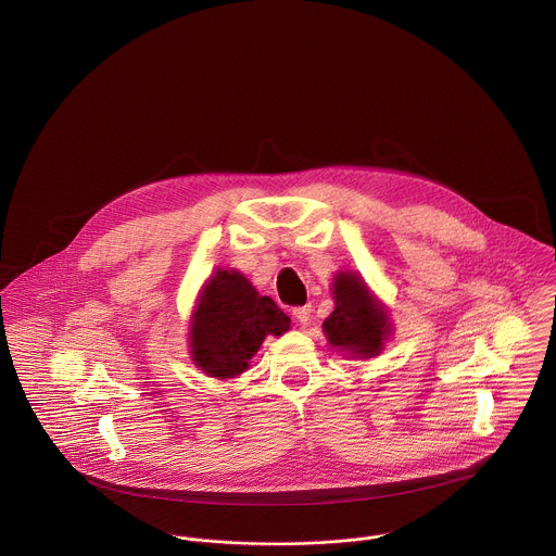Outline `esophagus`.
Instances as JSON below:
<instances>
[{
    "mask_svg": "<svg viewBox=\"0 0 556 556\" xmlns=\"http://www.w3.org/2000/svg\"><path fill=\"white\" fill-rule=\"evenodd\" d=\"M311 311H313L311 305L294 308V317H296V321H301V324H308V319H311Z\"/></svg>",
    "mask_w": 556,
    "mask_h": 556,
    "instance_id": "1",
    "label": "esophagus"
}]
</instances>
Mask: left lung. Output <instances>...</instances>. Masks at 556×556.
I'll return each mask as SVG.
<instances>
[{
    "label": "left lung",
    "mask_w": 556,
    "mask_h": 556,
    "mask_svg": "<svg viewBox=\"0 0 556 556\" xmlns=\"http://www.w3.org/2000/svg\"><path fill=\"white\" fill-rule=\"evenodd\" d=\"M334 311L324 321L330 345L356 356H375L388 334V315L370 299L367 286L356 275L334 277Z\"/></svg>",
    "instance_id": "1"
}]
</instances>
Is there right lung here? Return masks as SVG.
<instances>
[{
    "mask_svg": "<svg viewBox=\"0 0 556 556\" xmlns=\"http://www.w3.org/2000/svg\"><path fill=\"white\" fill-rule=\"evenodd\" d=\"M290 317L260 296L237 270H219L204 288L191 321V356L211 377L248 369L266 334H283Z\"/></svg>",
    "mask_w": 556,
    "mask_h": 556,
    "instance_id": "add662e5",
    "label": "right lung"
}]
</instances>
